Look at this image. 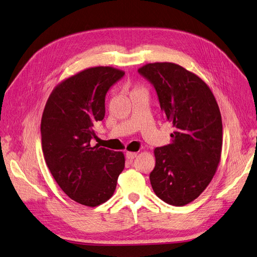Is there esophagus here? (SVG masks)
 Segmentation results:
<instances>
[{
    "label": "esophagus",
    "instance_id": "1",
    "mask_svg": "<svg viewBox=\"0 0 257 257\" xmlns=\"http://www.w3.org/2000/svg\"><path fill=\"white\" fill-rule=\"evenodd\" d=\"M125 156H126L128 161H133V159H134L137 156V153L136 152H126Z\"/></svg>",
    "mask_w": 257,
    "mask_h": 257
}]
</instances>
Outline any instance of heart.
Here are the masks:
<instances>
[{
    "mask_svg": "<svg viewBox=\"0 0 257 257\" xmlns=\"http://www.w3.org/2000/svg\"><path fill=\"white\" fill-rule=\"evenodd\" d=\"M140 89H141V88H139V87H136L135 89H134V91H136V90H140Z\"/></svg>",
    "mask_w": 257,
    "mask_h": 257,
    "instance_id": "heart-1",
    "label": "heart"
}]
</instances>
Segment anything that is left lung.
Instances as JSON below:
<instances>
[{
    "label": "left lung",
    "instance_id": "8db88e82",
    "mask_svg": "<svg viewBox=\"0 0 257 257\" xmlns=\"http://www.w3.org/2000/svg\"><path fill=\"white\" fill-rule=\"evenodd\" d=\"M138 72L154 86L161 109L174 126L172 143L154 150L150 182L159 199L184 206L205 190L220 163L219 106L205 82L179 65L147 64Z\"/></svg>",
    "mask_w": 257,
    "mask_h": 257
}]
</instances>
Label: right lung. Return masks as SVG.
Listing matches in <instances>:
<instances>
[{
  "instance_id": "obj_1",
  "label": "right lung",
  "mask_w": 257,
  "mask_h": 257,
  "mask_svg": "<svg viewBox=\"0 0 257 257\" xmlns=\"http://www.w3.org/2000/svg\"><path fill=\"white\" fill-rule=\"evenodd\" d=\"M124 75L112 67H94L69 77L50 94L41 119L46 163L59 187L75 202L94 207L114 192L124 155L100 146L94 125L105 116V96Z\"/></svg>"
}]
</instances>
